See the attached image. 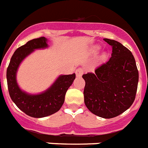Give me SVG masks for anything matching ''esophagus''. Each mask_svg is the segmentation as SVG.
I'll return each mask as SVG.
<instances>
[{
	"label": "esophagus",
	"instance_id": "1",
	"mask_svg": "<svg viewBox=\"0 0 148 148\" xmlns=\"http://www.w3.org/2000/svg\"><path fill=\"white\" fill-rule=\"evenodd\" d=\"M83 73H84V69L79 68L76 69V71H75V75H76L77 77H81L82 75V74H83Z\"/></svg>",
	"mask_w": 148,
	"mask_h": 148
}]
</instances>
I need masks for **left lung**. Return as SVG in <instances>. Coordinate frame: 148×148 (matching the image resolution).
Wrapping results in <instances>:
<instances>
[{"mask_svg":"<svg viewBox=\"0 0 148 148\" xmlns=\"http://www.w3.org/2000/svg\"><path fill=\"white\" fill-rule=\"evenodd\" d=\"M112 47V57L97 67L95 73L84 74V101L92 113L112 119L128 109L135 99L138 70L129 49L114 40L104 39Z\"/></svg>","mask_w":148,"mask_h":148,"instance_id":"8db88e82","label":"left lung"}]
</instances>
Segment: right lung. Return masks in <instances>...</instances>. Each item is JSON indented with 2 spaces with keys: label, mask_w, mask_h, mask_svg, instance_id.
Masks as SVG:
<instances>
[{
  "label": "right lung",
  "mask_w": 148,
  "mask_h": 148,
  "mask_svg": "<svg viewBox=\"0 0 148 148\" xmlns=\"http://www.w3.org/2000/svg\"><path fill=\"white\" fill-rule=\"evenodd\" d=\"M47 39L42 36L28 41L16 49L7 69V81L10 96L20 109L33 118H43L57 112L64 103L65 95L75 79V74L60 75L44 92L29 95L19 88L16 83V71L21 62L36 49L48 47Z\"/></svg>",
  "instance_id": "obj_1"
}]
</instances>
